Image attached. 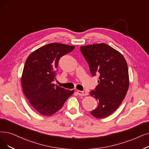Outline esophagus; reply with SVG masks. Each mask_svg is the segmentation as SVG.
<instances>
[{
  "mask_svg": "<svg viewBox=\"0 0 149 149\" xmlns=\"http://www.w3.org/2000/svg\"><path fill=\"white\" fill-rule=\"evenodd\" d=\"M77 94L80 96H85L88 95V93L86 91H77Z\"/></svg>",
  "mask_w": 149,
  "mask_h": 149,
  "instance_id": "1",
  "label": "esophagus"
}]
</instances>
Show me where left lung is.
<instances>
[{
    "mask_svg": "<svg viewBox=\"0 0 149 149\" xmlns=\"http://www.w3.org/2000/svg\"><path fill=\"white\" fill-rule=\"evenodd\" d=\"M80 49L92 75L99 76V84L90 92L98 106L90 113L96 118H105L118 109L127 94V63L119 52L105 43L81 46Z\"/></svg>",
    "mask_w": 149,
    "mask_h": 149,
    "instance_id": "obj_1",
    "label": "left lung"
}]
</instances>
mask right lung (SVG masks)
<instances>
[{
	"mask_svg": "<svg viewBox=\"0 0 149 149\" xmlns=\"http://www.w3.org/2000/svg\"><path fill=\"white\" fill-rule=\"evenodd\" d=\"M75 46L51 43L38 49L27 58L21 77L24 93L31 105L43 116L60 109L74 91L54 83L60 58Z\"/></svg>",
	"mask_w": 149,
	"mask_h": 149,
	"instance_id": "obj_1",
	"label": "right lung"
}]
</instances>
